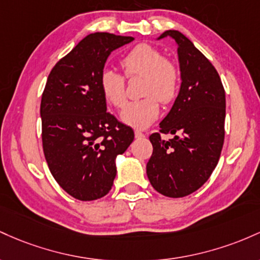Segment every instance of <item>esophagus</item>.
I'll use <instances>...</instances> for the list:
<instances>
[{"mask_svg": "<svg viewBox=\"0 0 260 260\" xmlns=\"http://www.w3.org/2000/svg\"><path fill=\"white\" fill-rule=\"evenodd\" d=\"M135 138H136V139H142V138H145V134L141 133V131L136 130V131H135Z\"/></svg>", "mask_w": 260, "mask_h": 260, "instance_id": "esophagus-1", "label": "esophagus"}]
</instances>
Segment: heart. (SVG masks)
<instances>
[{
	"label": "heart",
	"mask_w": 260,
	"mask_h": 260,
	"mask_svg": "<svg viewBox=\"0 0 260 260\" xmlns=\"http://www.w3.org/2000/svg\"><path fill=\"white\" fill-rule=\"evenodd\" d=\"M120 65L127 78L142 77V101L127 104L120 119L126 125L145 129L158 118L159 104H168L179 89V70L171 60L163 59L162 52L150 44H139L122 57ZM101 89L108 103L121 108L126 103L125 80L112 70L101 75Z\"/></svg>",
	"instance_id": "b5f03b06"
}]
</instances>
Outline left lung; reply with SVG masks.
<instances>
[{
	"label": "left lung",
	"instance_id": "left-lung-1",
	"mask_svg": "<svg viewBox=\"0 0 260 260\" xmlns=\"http://www.w3.org/2000/svg\"><path fill=\"white\" fill-rule=\"evenodd\" d=\"M178 46L180 89L173 107L159 122V132L172 133L168 142L159 133L150 136L153 152L146 166L151 185L168 198L194 193L217 166L224 139L226 97L216 69L178 30H166Z\"/></svg>",
	"mask_w": 260,
	"mask_h": 260
}]
</instances>
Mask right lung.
<instances>
[{
    "mask_svg": "<svg viewBox=\"0 0 260 260\" xmlns=\"http://www.w3.org/2000/svg\"><path fill=\"white\" fill-rule=\"evenodd\" d=\"M134 40L110 33L83 38L51 70L42 95L43 150L52 177L82 201L109 193L116 156L134 141L130 126L107 112L101 75L112 51Z\"/></svg>",
    "mask_w": 260,
    "mask_h": 260,
    "instance_id": "obj_1",
    "label": "right lung"
}]
</instances>
